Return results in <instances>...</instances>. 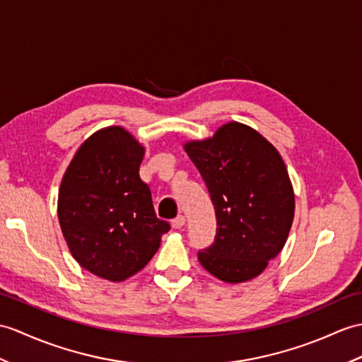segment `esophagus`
<instances>
[{"label": "esophagus", "instance_id": "34e87169", "mask_svg": "<svg viewBox=\"0 0 362 362\" xmlns=\"http://www.w3.org/2000/svg\"><path fill=\"white\" fill-rule=\"evenodd\" d=\"M185 222H187V219H185V216H177V217H175V219L171 222V225H173V228L180 230L182 226L185 225Z\"/></svg>", "mask_w": 362, "mask_h": 362}]
</instances>
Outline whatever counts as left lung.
Wrapping results in <instances>:
<instances>
[{
  "instance_id": "left-lung-1",
  "label": "left lung",
  "mask_w": 362,
  "mask_h": 362,
  "mask_svg": "<svg viewBox=\"0 0 362 362\" xmlns=\"http://www.w3.org/2000/svg\"><path fill=\"white\" fill-rule=\"evenodd\" d=\"M183 149L205 180L217 217L216 240L199 251V262L226 284L255 279L281 253L295 219V191L279 151L239 122L185 141Z\"/></svg>"
}]
</instances>
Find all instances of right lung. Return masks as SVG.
I'll return each mask as SVG.
<instances>
[{"label":"right lung","mask_w":362,"mask_h":362,"mask_svg":"<svg viewBox=\"0 0 362 362\" xmlns=\"http://www.w3.org/2000/svg\"><path fill=\"white\" fill-rule=\"evenodd\" d=\"M145 151L123 126H106L81 143L58 189V222L72 257L111 282L145 268L170 231L139 175Z\"/></svg>","instance_id":"right-lung-1"}]
</instances>
